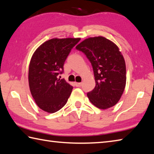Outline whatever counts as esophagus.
I'll use <instances>...</instances> for the list:
<instances>
[{"label": "esophagus", "instance_id": "34e87169", "mask_svg": "<svg viewBox=\"0 0 154 154\" xmlns=\"http://www.w3.org/2000/svg\"><path fill=\"white\" fill-rule=\"evenodd\" d=\"M75 86H76V87H81V85H82V83H77V82H75Z\"/></svg>", "mask_w": 154, "mask_h": 154}]
</instances>
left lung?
<instances>
[{"label": "left lung", "mask_w": 154, "mask_h": 154, "mask_svg": "<svg viewBox=\"0 0 154 154\" xmlns=\"http://www.w3.org/2000/svg\"><path fill=\"white\" fill-rule=\"evenodd\" d=\"M76 49L92 65L96 86L87 93L91 103L107 109L119 102L126 86V63L117 45L104 37L89 38Z\"/></svg>", "instance_id": "obj_1"}]
</instances>
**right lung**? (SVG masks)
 Listing matches in <instances>:
<instances>
[{"label":"right lung","instance_id":"right-lung-1","mask_svg":"<svg viewBox=\"0 0 154 154\" xmlns=\"http://www.w3.org/2000/svg\"><path fill=\"white\" fill-rule=\"evenodd\" d=\"M80 38H54L35 51L29 65L28 82L32 97L45 112L54 113L67 102L73 87L59 75L71 49Z\"/></svg>","mask_w":154,"mask_h":154}]
</instances>
